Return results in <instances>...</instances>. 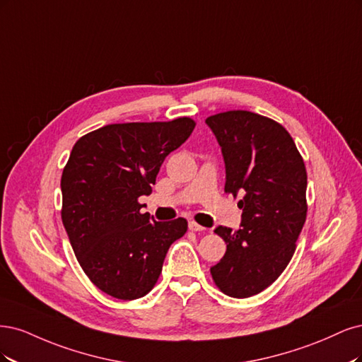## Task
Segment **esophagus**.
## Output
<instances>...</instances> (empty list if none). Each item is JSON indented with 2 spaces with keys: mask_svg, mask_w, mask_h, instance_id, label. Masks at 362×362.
<instances>
[{
  "mask_svg": "<svg viewBox=\"0 0 362 362\" xmlns=\"http://www.w3.org/2000/svg\"><path fill=\"white\" fill-rule=\"evenodd\" d=\"M189 230L191 231H204L206 227L200 226L198 223H195V221H189Z\"/></svg>",
  "mask_w": 362,
  "mask_h": 362,
  "instance_id": "obj_1",
  "label": "esophagus"
}]
</instances>
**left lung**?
<instances>
[{
    "mask_svg": "<svg viewBox=\"0 0 362 362\" xmlns=\"http://www.w3.org/2000/svg\"><path fill=\"white\" fill-rule=\"evenodd\" d=\"M226 160L227 194L242 197V227L219 226L224 257L211 267L215 286L250 298L283 274L307 219V170L293 138L275 120L233 110L206 119Z\"/></svg>",
    "mask_w": 362,
    "mask_h": 362,
    "instance_id": "8db88e82",
    "label": "left lung"
}]
</instances>
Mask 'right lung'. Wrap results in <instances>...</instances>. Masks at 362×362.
<instances>
[{
    "instance_id": "right-lung-1",
    "label": "right lung",
    "mask_w": 362,
    "mask_h": 362,
    "mask_svg": "<svg viewBox=\"0 0 362 362\" xmlns=\"http://www.w3.org/2000/svg\"><path fill=\"white\" fill-rule=\"evenodd\" d=\"M191 117L115 123L75 143L62 174V221L76 260L103 293L146 296L158 283L168 248L188 230L177 218L156 223L141 214V195L164 159L189 138Z\"/></svg>"
}]
</instances>
